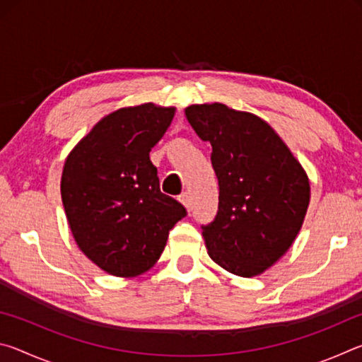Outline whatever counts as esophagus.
I'll return each instance as SVG.
<instances>
[{
	"label": "esophagus",
	"mask_w": 362,
	"mask_h": 362,
	"mask_svg": "<svg viewBox=\"0 0 362 362\" xmlns=\"http://www.w3.org/2000/svg\"><path fill=\"white\" fill-rule=\"evenodd\" d=\"M179 199H180V203L187 207L188 211H192V199H189V194L185 192V193H182L180 196H179Z\"/></svg>",
	"instance_id": "1"
}]
</instances>
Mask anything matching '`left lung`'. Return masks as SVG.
<instances>
[{
	"instance_id": "obj_1",
	"label": "left lung",
	"mask_w": 362,
	"mask_h": 362,
	"mask_svg": "<svg viewBox=\"0 0 362 362\" xmlns=\"http://www.w3.org/2000/svg\"><path fill=\"white\" fill-rule=\"evenodd\" d=\"M201 140L211 142L218 211L203 225L207 254L243 278L262 274L283 257L310 204L306 173L273 127L223 103L185 108Z\"/></svg>"
}]
</instances>
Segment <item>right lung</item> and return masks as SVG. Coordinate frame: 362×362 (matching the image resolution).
Returning <instances> with one entry per match:
<instances>
[{
    "label": "right lung",
    "mask_w": 362,
    "mask_h": 362,
    "mask_svg": "<svg viewBox=\"0 0 362 362\" xmlns=\"http://www.w3.org/2000/svg\"><path fill=\"white\" fill-rule=\"evenodd\" d=\"M174 107L119 108L79 140L64 164L60 193L78 247L103 272L139 276L161 257L169 231L187 216L161 193L150 151L174 118Z\"/></svg>",
    "instance_id": "add662e5"
}]
</instances>
